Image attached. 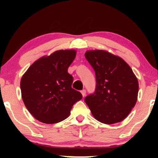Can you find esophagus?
<instances>
[{
	"instance_id": "esophagus-1",
	"label": "esophagus",
	"mask_w": 158,
	"mask_h": 158,
	"mask_svg": "<svg viewBox=\"0 0 158 158\" xmlns=\"http://www.w3.org/2000/svg\"><path fill=\"white\" fill-rule=\"evenodd\" d=\"M81 95H82V97H85V95H86V90H85V89L81 90Z\"/></svg>"
}]
</instances>
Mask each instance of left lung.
Instances as JSON below:
<instances>
[{
	"mask_svg": "<svg viewBox=\"0 0 158 158\" xmlns=\"http://www.w3.org/2000/svg\"><path fill=\"white\" fill-rule=\"evenodd\" d=\"M85 56L95 71L97 81L95 92L87 96L85 102L100 123L121 122L137 102V77L123 59L106 50H89Z\"/></svg>",
	"mask_w": 158,
	"mask_h": 158,
	"instance_id": "obj_1",
	"label": "left lung"
}]
</instances>
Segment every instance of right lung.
<instances>
[{
  "instance_id": "right-lung-1",
  "label": "right lung",
  "mask_w": 158,
  "mask_h": 158,
  "mask_svg": "<svg viewBox=\"0 0 158 158\" xmlns=\"http://www.w3.org/2000/svg\"><path fill=\"white\" fill-rule=\"evenodd\" d=\"M76 55L74 50H57L35 61L23 75L22 99L37 120L47 124L61 122L82 98L80 92L72 88L73 78L68 73Z\"/></svg>"
}]
</instances>
